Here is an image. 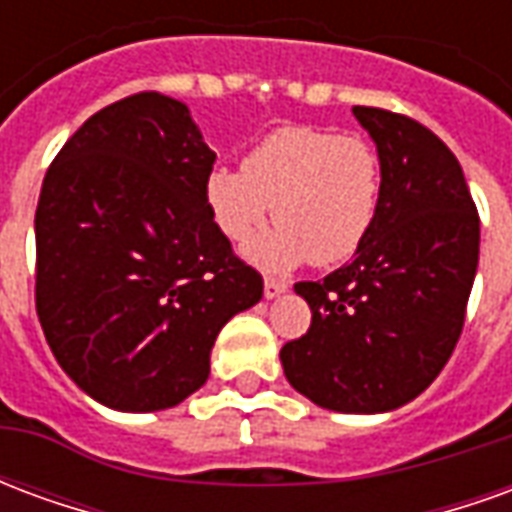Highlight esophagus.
Masks as SVG:
<instances>
[{
	"instance_id": "34e87169",
	"label": "esophagus",
	"mask_w": 512,
	"mask_h": 512,
	"mask_svg": "<svg viewBox=\"0 0 512 512\" xmlns=\"http://www.w3.org/2000/svg\"><path fill=\"white\" fill-rule=\"evenodd\" d=\"M263 293H266V299H279L282 293H288V285L279 282V279H266L263 282Z\"/></svg>"
}]
</instances>
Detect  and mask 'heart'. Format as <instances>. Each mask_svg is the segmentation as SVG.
I'll use <instances>...</instances> for the list:
<instances>
[{
    "mask_svg": "<svg viewBox=\"0 0 512 512\" xmlns=\"http://www.w3.org/2000/svg\"><path fill=\"white\" fill-rule=\"evenodd\" d=\"M205 202L235 244L255 238L274 208L277 230L244 249L255 266L290 271L307 260L340 266L362 249L378 219L381 158L359 136L277 128L246 153L241 169H211Z\"/></svg>",
    "mask_w": 512,
    "mask_h": 512,
    "instance_id": "obj_1",
    "label": "heart"
}]
</instances>
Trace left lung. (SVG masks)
Wrapping results in <instances>:
<instances>
[{"label":"left lung","mask_w":512,"mask_h":512,"mask_svg":"<svg viewBox=\"0 0 512 512\" xmlns=\"http://www.w3.org/2000/svg\"><path fill=\"white\" fill-rule=\"evenodd\" d=\"M381 158V208L348 266L299 282L304 337L279 351L315 406L384 414L422 395L458 343L480 257V216L458 158L411 117L354 106Z\"/></svg>","instance_id":"left-lung-1"}]
</instances>
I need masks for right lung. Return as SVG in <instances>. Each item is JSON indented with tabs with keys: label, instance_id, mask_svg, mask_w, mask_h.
Returning a JSON list of instances; mask_svg holds the SVG:
<instances>
[{
	"label": "right lung",
	"instance_id": "obj_1",
	"mask_svg": "<svg viewBox=\"0 0 512 512\" xmlns=\"http://www.w3.org/2000/svg\"><path fill=\"white\" fill-rule=\"evenodd\" d=\"M216 153L189 106L139 93L65 142L35 211V304L73 384L115 411H164L211 376L222 326L263 299L213 222Z\"/></svg>",
	"mask_w": 512,
	"mask_h": 512
}]
</instances>
